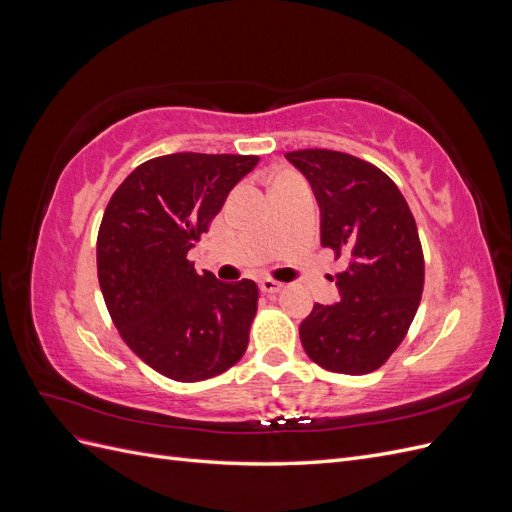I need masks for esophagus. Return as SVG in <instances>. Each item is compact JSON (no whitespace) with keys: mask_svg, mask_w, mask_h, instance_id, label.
<instances>
[{"mask_svg":"<svg viewBox=\"0 0 512 512\" xmlns=\"http://www.w3.org/2000/svg\"><path fill=\"white\" fill-rule=\"evenodd\" d=\"M260 290L265 292V294H277V292H282V288H284V284H280V282H275V280H269V277H265V280H260Z\"/></svg>","mask_w":512,"mask_h":512,"instance_id":"esophagus-1","label":"esophagus"}]
</instances>
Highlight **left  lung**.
I'll return each instance as SVG.
<instances>
[{"instance_id": "obj_1", "label": "left lung", "mask_w": 512, "mask_h": 512, "mask_svg": "<svg viewBox=\"0 0 512 512\" xmlns=\"http://www.w3.org/2000/svg\"><path fill=\"white\" fill-rule=\"evenodd\" d=\"M286 160L312 185L322 247L346 260L335 275L339 303L314 305L301 344L335 374H369L401 344L421 303L425 260L412 211L389 175L350 153L301 149Z\"/></svg>"}]
</instances>
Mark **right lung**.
<instances>
[{
	"instance_id": "add662e5",
	"label": "right lung",
	"mask_w": 512,
	"mask_h": 512,
	"mask_svg": "<svg viewBox=\"0 0 512 512\" xmlns=\"http://www.w3.org/2000/svg\"><path fill=\"white\" fill-rule=\"evenodd\" d=\"M258 156L170 153L111 196L98 232V280L119 335L162 376L198 382L235 365L258 307L252 280L198 275L188 252Z\"/></svg>"
}]
</instances>
